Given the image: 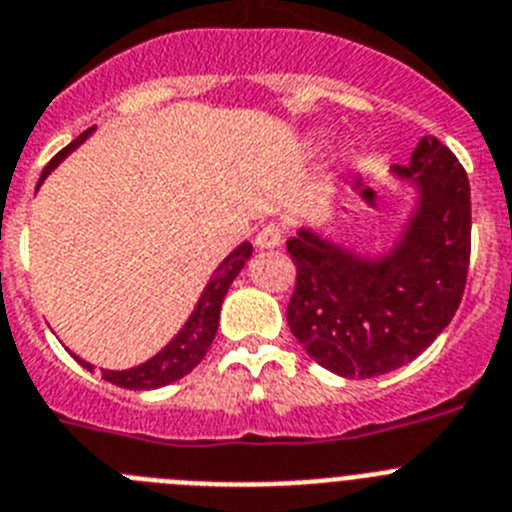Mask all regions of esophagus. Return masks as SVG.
I'll return each instance as SVG.
<instances>
[{
    "mask_svg": "<svg viewBox=\"0 0 512 512\" xmlns=\"http://www.w3.org/2000/svg\"><path fill=\"white\" fill-rule=\"evenodd\" d=\"M280 242H283V227H280L278 222L262 224L260 232H257L255 237V245L260 247V250H273V247H278Z\"/></svg>",
    "mask_w": 512,
    "mask_h": 512,
    "instance_id": "1",
    "label": "esophagus"
}]
</instances>
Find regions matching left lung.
Instances as JSON below:
<instances>
[{
    "instance_id": "8db88e82",
    "label": "left lung",
    "mask_w": 512,
    "mask_h": 512,
    "mask_svg": "<svg viewBox=\"0 0 512 512\" xmlns=\"http://www.w3.org/2000/svg\"><path fill=\"white\" fill-rule=\"evenodd\" d=\"M418 206L380 260L331 245L311 229L288 239L296 288L288 326L308 357L342 377H377L408 365L454 319L472 245L469 181L457 155L421 137L408 165Z\"/></svg>"
}]
</instances>
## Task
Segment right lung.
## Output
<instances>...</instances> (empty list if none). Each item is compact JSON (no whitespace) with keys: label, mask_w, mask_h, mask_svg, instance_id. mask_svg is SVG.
Masks as SVG:
<instances>
[{"label":"right lung","mask_w":512,"mask_h":512,"mask_svg":"<svg viewBox=\"0 0 512 512\" xmlns=\"http://www.w3.org/2000/svg\"><path fill=\"white\" fill-rule=\"evenodd\" d=\"M94 132V127H89L86 132L76 137L71 145H66L61 153L55 155L48 165H45L43 176H40L38 186L43 183V178L48 176L50 170L55 165L61 163L71 150H76L86 137ZM252 255V245L250 242H242L222 265L216 267V273L211 275V280L206 283L204 293H201L199 303L193 308V313L188 316L186 326L176 334V339L163 349V352L155 354L153 359H147L145 365H137L132 370H101V377L112 385H119V388H127V390H155V388H163V385H170V382L181 380L183 375L193 370V367L199 365L201 359L206 357L209 352L211 342H214L216 329H219V313H222V303L224 296H227L229 285L232 280L237 278L239 270L245 267V262L250 260ZM86 370H94L89 362L84 359H78Z\"/></svg>","instance_id":"add662e5"}]
</instances>
